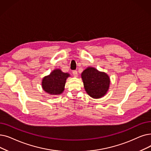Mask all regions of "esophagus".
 I'll list each match as a JSON object with an SVG mask.
<instances>
[{
  "mask_svg": "<svg viewBox=\"0 0 151 151\" xmlns=\"http://www.w3.org/2000/svg\"><path fill=\"white\" fill-rule=\"evenodd\" d=\"M72 74L73 75V76H74L75 77H77V76H78V72H77L76 70L72 71Z\"/></svg>",
  "mask_w": 151,
  "mask_h": 151,
  "instance_id": "34e87169",
  "label": "esophagus"
}]
</instances>
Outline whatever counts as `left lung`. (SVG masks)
Here are the masks:
<instances>
[{
  "instance_id": "1",
  "label": "left lung",
  "mask_w": 151,
  "mask_h": 151,
  "mask_svg": "<svg viewBox=\"0 0 151 151\" xmlns=\"http://www.w3.org/2000/svg\"><path fill=\"white\" fill-rule=\"evenodd\" d=\"M81 78L85 90L91 97L98 99L106 94L109 88L110 78L106 73L89 67L83 71Z\"/></svg>"
}]
</instances>
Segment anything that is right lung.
Returning <instances> with one entry per match:
<instances>
[{
  "instance_id": "right-lung-1",
  "label": "right lung",
  "mask_w": 151,
  "mask_h": 151,
  "mask_svg": "<svg viewBox=\"0 0 151 151\" xmlns=\"http://www.w3.org/2000/svg\"><path fill=\"white\" fill-rule=\"evenodd\" d=\"M70 75L63 73L60 70L56 69L49 76L43 78L42 86L43 89L49 94L53 95L60 94L64 90L67 78Z\"/></svg>"
}]
</instances>
